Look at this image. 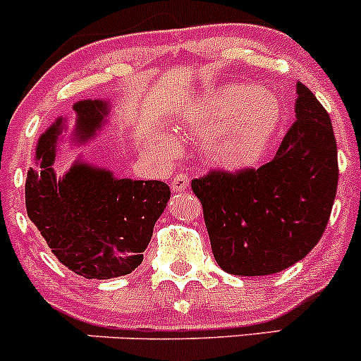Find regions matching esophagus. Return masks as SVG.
<instances>
[{
    "mask_svg": "<svg viewBox=\"0 0 361 361\" xmlns=\"http://www.w3.org/2000/svg\"><path fill=\"white\" fill-rule=\"evenodd\" d=\"M188 187H190V181H188L187 174L183 173L176 174V176L173 178V181H171V188H173V192H185Z\"/></svg>",
    "mask_w": 361,
    "mask_h": 361,
    "instance_id": "esophagus-1",
    "label": "esophagus"
}]
</instances>
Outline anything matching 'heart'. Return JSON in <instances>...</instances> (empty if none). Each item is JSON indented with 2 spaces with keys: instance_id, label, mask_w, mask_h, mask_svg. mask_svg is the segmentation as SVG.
Wrapping results in <instances>:
<instances>
[{
  "instance_id": "heart-1",
  "label": "heart",
  "mask_w": 361,
  "mask_h": 361,
  "mask_svg": "<svg viewBox=\"0 0 361 361\" xmlns=\"http://www.w3.org/2000/svg\"><path fill=\"white\" fill-rule=\"evenodd\" d=\"M274 94L255 85H225L185 108V130L207 140L206 157L227 171L255 166L281 123Z\"/></svg>"
}]
</instances>
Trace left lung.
I'll use <instances>...</instances> for the list:
<instances>
[{
	"label": "left lung",
	"mask_w": 361,
	"mask_h": 361,
	"mask_svg": "<svg viewBox=\"0 0 361 361\" xmlns=\"http://www.w3.org/2000/svg\"><path fill=\"white\" fill-rule=\"evenodd\" d=\"M295 116L271 162L238 173L213 171L192 181L214 260L228 274L285 271L325 232L338 181L332 120L300 82Z\"/></svg>",
	"instance_id": "8db88e82"
}]
</instances>
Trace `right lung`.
<instances>
[{"label": "right lung", "mask_w": 361, "mask_h": 361, "mask_svg": "<svg viewBox=\"0 0 361 361\" xmlns=\"http://www.w3.org/2000/svg\"><path fill=\"white\" fill-rule=\"evenodd\" d=\"M110 108L103 99L76 101L71 140L82 145L96 137ZM63 130L66 118L59 116L36 145V167H29L25 178L29 220L75 274L87 279L130 274L143 262L155 221L171 197L169 187L157 180L115 178L82 155L57 178L54 162Z\"/></svg>", "instance_id": "add662e5"}]
</instances>
